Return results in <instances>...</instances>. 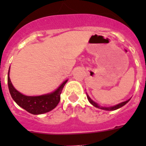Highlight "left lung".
<instances>
[{
	"label": "left lung",
	"instance_id": "8db88e82",
	"mask_svg": "<svg viewBox=\"0 0 146 146\" xmlns=\"http://www.w3.org/2000/svg\"><path fill=\"white\" fill-rule=\"evenodd\" d=\"M87 98L88 100V101L91 103V104H92L94 106H95V107L97 108H99V109H101V110H108V111H111V110H118V109H119V108L122 107L123 106H124L125 104H127V103H128L129 100H130V99L127 100H126V101L124 102H122V103H121V104H117V105H115V106H111V107H104V106H99L97 103H95L94 101H93V100L90 98V97L87 94Z\"/></svg>",
	"mask_w": 146,
	"mask_h": 146
}]
</instances>
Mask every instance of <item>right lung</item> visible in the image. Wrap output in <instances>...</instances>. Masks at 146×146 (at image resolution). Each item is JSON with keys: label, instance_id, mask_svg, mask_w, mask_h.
Returning a JSON list of instances; mask_svg holds the SVG:
<instances>
[{"label": "right lung", "instance_id": "add662e5", "mask_svg": "<svg viewBox=\"0 0 146 146\" xmlns=\"http://www.w3.org/2000/svg\"><path fill=\"white\" fill-rule=\"evenodd\" d=\"M9 69L8 72L7 82L9 93L14 101L27 112L33 115L43 114L48 112L56 107L61 100V94L63 88L67 83L65 80L54 92L50 94L40 96H26L18 92L13 87L9 79Z\"/></svg>", "mask_w": 146, "mask_h": 146}]
</instances>
